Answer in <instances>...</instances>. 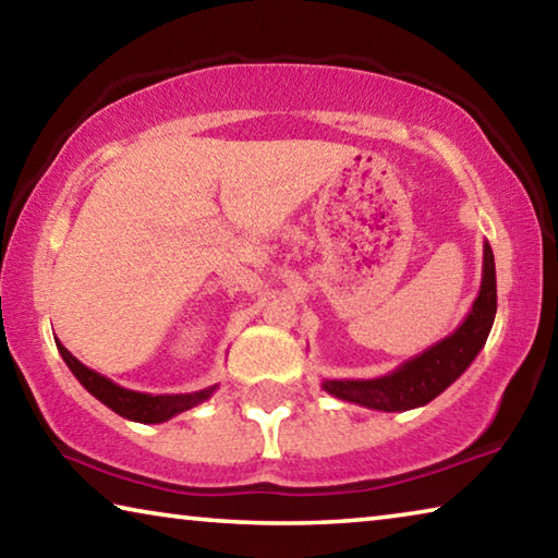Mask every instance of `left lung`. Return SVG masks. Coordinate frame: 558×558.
Segmentation results:
<instances>
[{
  "label": "left lung",
  "instance_id": "1",
  "mask_svg": "<svg viewBox=\"0 0 558 558\" xmlns=\"http://www.w3.org/2000/svg\"><path fill=\"white\" fill-rule=\"evenodd\" d=\"M497 313V278L495 256L489 243H483V282L468 317L456 332L440 339L426 352L405 359L393 372L376 379H325L323 389L349 403L374 411H411L430 403L458 376L475 362L485 347Z\"/></svg>",
  "mask_w": 558,
  "mask_h": 558
}]
</instances>
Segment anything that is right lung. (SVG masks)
<instances>
[{
    "label": "right lung",
    "mask_w": 558,
    "mask_h": 558,
    "mask_svg": "<svg viewBox=\"0 0 558 558\" xmlns=\"http://www.w3.org/2000/svg\"><path fill=\"white\" fill-rule=\"evenodd\" d=\"M56 347H59V354L63 356L65 366H69L75 379L81 381L83 389L96 396L100 403H106L110 411H116L128 421L165 423L169 418H174V415L204 403L206 399H211V393L216 391V386H209V389H202V391H192V393H162V396L130 391L125 386L110 381L108 376L88 369L86 364H81L78 359H75L69 349L59 342V339H56Z\"/></svg>",
    "instance_id": "right-lung-1"
}]
</instances>
